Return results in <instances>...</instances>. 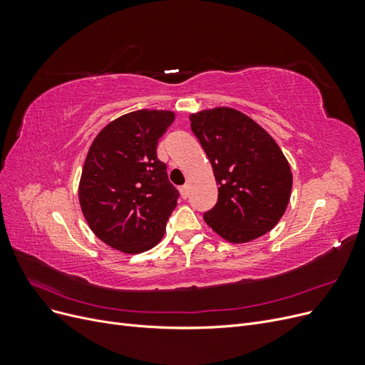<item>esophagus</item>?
Listing matches in <instances>:
<instances>
[{"mask_svg": "<svg viewBox=\"0 0 365 365\" xmlns=\"http://www.w3.org/2000/svg\"><path fill=\"white\" fill-rule=\"evenodd\" d=\"M180 192H181V196H182V200H187V197H189V192H190V187L187 185V184H184V185H181L180 187Z\"/></svg>", "mask_w": 365, "mask_h": 365, "instance_id": "esophagus-1", "label": "esophagus"}]
</instances>
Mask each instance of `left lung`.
<instances>
[{"mask_svg": "<svg viewBox=\"0 0 365 365\" xmlns=\"http://www.w3.org/2000/svg\"><path fill=\"white\" fill-rule=\"evenodd\" d=\"M190 121L219 185L205 222L235 244L268 233L283 216L292 189L291 168L277 143L231 108L201 111Z\"/></svg>", "mask_w": 365, "mask_h": 365, "instance_id": "obj_1", "label": "left lung"}]
</instances>
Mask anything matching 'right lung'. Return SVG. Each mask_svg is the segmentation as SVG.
<instances>
[{
  "label": "right lung",
  "mask_w": 365,
  "mask_h": 365,
  "mask_svg": "<svg viewBox=\"0 0 365 365\" xmlns=\"http://www.w3.org/2000/svg\"><path fill=\"white\" fill-rule=\"evenodd\" d=\"M175 114L140 109L111 121L88 152L79 184L83 216L106 245L129 254L161 240L180 192L157 157Z\"/></svg>",
  "instance_id": "add662e5"
}]
</instances>
